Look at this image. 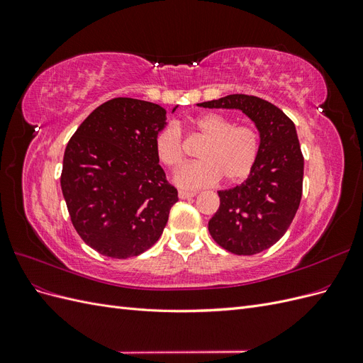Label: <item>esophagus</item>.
<instances>
[{"label":"esophagus","instance_id":"1","mask_svg":"<svg viewBox=\"0 0 363 363\" xmlns=\"http://www.w3.org/2000/svg\"><path fill=\"white\" fill-rule=\"evenodd\" d=\"M195 196V192H186V191H179V199L180 200H188Z\"/></svg>","mask_w":363,"mask_h":363}]
</instances>
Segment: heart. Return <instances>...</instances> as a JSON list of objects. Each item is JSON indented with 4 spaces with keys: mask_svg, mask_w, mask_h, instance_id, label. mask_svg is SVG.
<instances>
[{
    "mask_svg": "<svg viewBox=\"0 0 363 363\" xmlns=\"http://www.w3.org/2000/svg\"><path fill=\"white\" fill-rule=\"evenodd\" d=\"M194 128L207 139L200 151V162L186 163L174 175V183L184 191L215 184L224 177L227 183L244 180L255 167L259 152V136L248 125H235L230 118L207 113L196 118ZM156 155L167 168L183 162V139L177 124L164 125L155 140Z\"/></svg>",
    "mask_w": 363,
    "mask_h": 363,
    "instance_id": "obj_1",
    "label": "heart"
}]
</instances>
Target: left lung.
<instances>
[{
    "instance_id": "8db88e82",
    "label": "left lung",
    "mask_w": 363,
    "mask_h": 363,
    "mask_svg": "<svg viewBox=\"0 0 363 363\" xmlns=\"http://www.w3.org/2000/svg\"><path fill=\"white\" fill-rule=\"evenodd\" d=\"M238 108L259 131V152L244 183L219 191V208L208 221L215 242L239 256L257 255L286 233L303 194L304 159L292 121L259 96L233 94L199 103Z\"/></svg>"
}]
</instances>
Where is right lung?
Instances as JSON below:
<instances>
[{
    "mask_svg": "<svg viewBox=\"0 0 363 363\" xmlns=\"http://www.w3.org/2000/svg\"><path fill=\"white\" fill-rule=\"evenodd\" d=\"M164 125L167 111L159 104L113 98L68 142L63 199L77 233L103 256L127 259L155 245L179 201L156 155L155 140Z\"/></svg>",
    "mask_w": 363,
    "mask_h": 363,
    "instance_id": "1",
    "label": "right lung"
}]
</instances>
